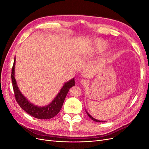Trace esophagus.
<instances>
[{
  "label": "esophagus",
  "mask_w": 149,
  "mask_h": 149,
  "mask_svg": "<svg viewBox=\"0 0 149 149\" xmlns=\"http://www.w3.org/2000/svg\"><path fill=\"white\" fill-rule=\"evenodd\" d=\"M80 83H81V84L82 85H83V86H86V85H87V84H88L89 82H88V80H86V79H81V81H80Z\"/></svg>",
  "instance_id": "obj_1"
}]
</instances>
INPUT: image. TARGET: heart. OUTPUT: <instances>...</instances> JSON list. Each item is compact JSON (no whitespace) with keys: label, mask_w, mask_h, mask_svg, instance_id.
<instances>
[{"label":"heart","mask_w":149,"mask_h":149,"mask_svg":"<svg viewBox=\"0 0 149 149\" xmlns=\"http://www.w3.org/2000/svg\"><path fill=\"white\" fill-rule=\"evenodd\" d=\"M108 44L105 40L102 39H97L94 42L93 47H92V51L94 53H101L107 47ZM110 54L109 53L107 55Z\"/></svg>","instance_id":"obj_1"}]
</instances>
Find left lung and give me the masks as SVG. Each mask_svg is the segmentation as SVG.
<instances>
[{
	"mask_svg": "<svg viewBox=\"0 0 149 149\" xmlns=\"http://www.w3.org/2000/svg\"><path fill=\"white\" fill-rule=\"evenodd\" d=\"M86 113H87V114H88V116L90 118H91L93 120H94V121H95V122H98V123H105V121H103V120H97V119H94V118H93V117L90 115L88 112L86 111Z\"/></svg>",
	"mask_w": 149,
	"mask_h": 149,
	"instance_id": "8db88e82",
	"label": "left lung"
}]
</instances>
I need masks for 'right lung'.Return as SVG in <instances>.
Listing matches in <instances>:
<instances>
[{"mask_svg":"<svg viewBox=\"0 0 149 149\" xmlns=\"http://www.w3.org/2000/svg\"><path fill=\"white\" fill-rule=\"evenodd\" d=\"M15 58L14 61H13L12 69L11 78L16 101L19 104L22 109H24L30 116L39 119H51L59 113L62 106L63 104L65 97L69 91V89L75 85L74 78L71 79L65 83L60 91L58 93L57 96L50 104H49L46 106L39 107L35 106L26 100V98L21 93L19 88H18L15 78Z\"/></svg>","mask_w":149,"mask_h":149,"instance_id":"1","label":"right lung"}]
</instances>
